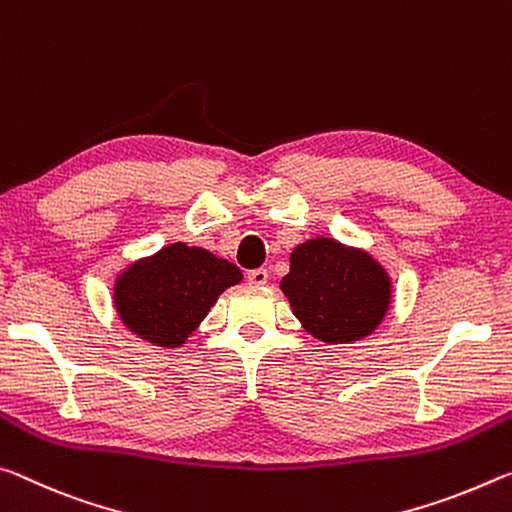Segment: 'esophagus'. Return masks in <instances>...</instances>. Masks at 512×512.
Returning a JSON list of instances; mask_svg holds the SVG:
<instances>
[{"mask_svg": "<svg viewBox=\"0 0 512 512\" xmlns=\"http://www.w3.org/2000/svg\"><path fill=\"white\" fill-rule=\"evenodd\" d=\"M247 281L251 283V286H265L267 283V270L265 267H258V270H251L247 274Z\"/></svg>", "mask_w": 512, "mask_h": 512, "instance_id": "1", "label": "esophagus"}]
</instances>
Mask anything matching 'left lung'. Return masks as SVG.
I'll return each mask as SVG.
<instances>
[{
    "label": "left lung",
    "instance_id": "1",
    "mask_svg": "<svg viewBox=\"0 0 512 512\" xmlns=\"http://www.w3.org/2000/svg\"><path fill=\"white\" fill-rule=\"evenodd\" d=\"M281 290L306 333L326 345L372 335L392 301L385 267L365 249L333 238H311L292 249Z\"/></svg>",
    "mask_w": 512,
    "mask_h": 512
}]
</instances>
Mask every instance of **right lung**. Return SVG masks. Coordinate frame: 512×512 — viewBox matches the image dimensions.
I'll return each instance as SVG.
<instances>
[{
    "label": "right lung",
    "instance_id": "obj_1",
    "mask_svg": "<svg viewBox=\"0 0 512 512\" xmlns=\"http://www.w3.org/2000/svg\"><path fill=\"white\" fill-rule=\"evenodd\" d=\"M242 281L236 265L208 249L172 242L117 274L113 304L131 333L154 347H183L217 297Z\"/></svg>",
    "mask_w": 512,
    "mask_h": 512
}]
</instances>
